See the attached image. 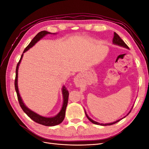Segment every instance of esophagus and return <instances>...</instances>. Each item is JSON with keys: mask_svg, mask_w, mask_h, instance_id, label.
Returning <instances> with one entry per match:
<instances>
[{"mask_svg": "<svg viewBox=\"0 0 149 149\" xmlns=\"http://www.w3.org/2000/svg\"><path fill=\"white\" fill-rule=\"evenodd\" d=\"M74 83L76 86H79V82L78 80V79H76V78L74 79Z\"/></svg>", "mask_w": 149, "mask_h": 149, "instance_id": "34e87169", "label": "esophagus"}]
</instances>
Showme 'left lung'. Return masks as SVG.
<instances>
[{"label":"left lung","mask_w":149,"mask_h":149,"mask_svg":"<svg viewBox=\"0 0 149 149\" xmlns=\"http://www.w3.org/2000/svg\"><path fill=\"white\" fill-rule=\"evenodd\" d=\"M112 43H113V44H114V45H119V46H120V47H124V48H127V49H129V47L127 45H126L125 43V42L123 41V40H122L121 38H120V37H119V36L117 34L116 32H114V38H113V39H112ZM84 112H85V114H86V117H87V118L89 120V121H91L92 123H93V124H97V125H104V126H105V125H112V124H116V123H118V122L119 121V120H120L121 119H119V120H116V121H115V122H113V123H107V124H100V123H97V122H96V121H94V120H93V119H91V118H89V117L88 116V114H86V111H84ZM130 113V112H129L128 113V114ZM127 114V115H128ZM125 117H124L123 118H124Z\"/></svg>","instance_id":"obj_1"}]
</instances>
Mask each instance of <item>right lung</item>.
Masks as SVG:
<instances>
[{
  "instance_id": "right-lung-1",
  "label": "right lung",
  "mask_w": 149,
  "mask_h": 149,
  "mask_svg": "<svg viewBox=\"0 0 149 149\" xmlns=\"http://www.w3.org/2000/svg\"><path fill=\"white\" fill-rule=\"evenodd\" d=\"M48 34H55V33H52L50 32H48L47 31H42L39 32L35 37L32 39V40L30 42V43L29 44V45L25 48L24 49V51L23 52V54H22L20 59L18 63V64L17 65L16 68V71H15V91L17 94V98L18 100H19L20 106L22 107V110L24 111L25 113L27 115L29 118L32 119L33 121L36 122L40 124L44 125L46 126H54V125H56L58 124H59L61 123L63 120L65 119V112H66V106L68 104V96H69V93L68 91L66 89L65 86H63L62 88V94H63V106L60 111L59 112L57 115L53 117H50V118H47V117H43L40 116L38 114L36 113V112L32 111L30 110V109L26 107L25 104L24 103L23 101H22V98L20 96L19 91V88H18V70H19V65L21 62V60L22 59V57L24 56V53L26 52L27 50L33 47L36 43H37L40 39H42L43 37H44L45 36L48 35Z\"/></svg>"
}]
</instances>
